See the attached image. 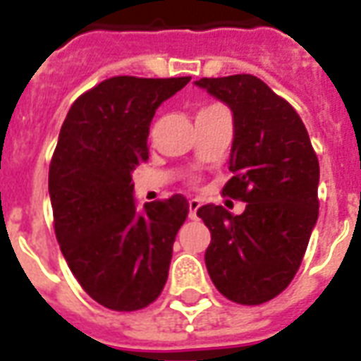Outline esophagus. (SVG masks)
<instances>
[{
  "label": "esophagus",
  "mask_w": 361,
  "mask_h": 361,
  "mask_svg": "<svg viewBox=\"0 0 361 361\" xmlns=\"http://www.w3.org/2000/svg\"><path fill=\"white\" fill-rule=\"evenodd\" d=\"M200 206H202V204H200V200H196V198L188 200V209H190V219H196V217H198V215H196V212H198V209H200Z\"/></svg>",
  "instance_id": "1"
}]
</instances>
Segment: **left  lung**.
Here are the masks:
<instances>
[{"label": "left lung", "instance_id": "8db88e82", "mask_svg": "<svg viewBox=\"0 0 361 361\" xmlns=\"http://www.w3.org/2000/svg\"><path fill=\"white\" fill-rule=\"evenodd\" d=\"M200 88L231 107L235 140L223 196L246 202L240 215L202 206L212 233L206 267L215 288L257 306L290 285L319 215V161L300 115L254 75L200 78Z\"/></svg>", "mask_w": 361, "mask_h": 361}]
</instances>
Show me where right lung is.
<instances>
[{
  "label": "right lung",
  "mask_w": 361,
  "mask_h": 361,
  "mask_svg": "<svg viewBox=\"0 0 361 361\" xmlns=\"http://www.w3.org/2000/svg\"><path fill=\"white\" fill-rule=\"evenodd\" d=\"M190 82L113 76L75 99L49 163L54 228L84 292L115 312L149 306L167 283L188 217L183 194L134 204L133 171L148 159L155 109Z\"/></svg>",
  "instance_id": "add662e5"
}]
</instances>
